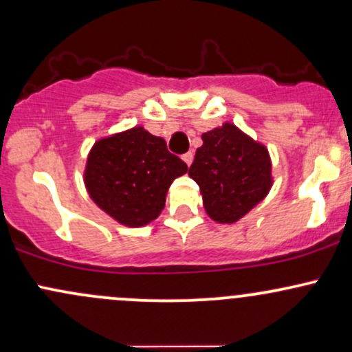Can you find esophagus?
Here are the masks:
<instances>
[{
	"mask_svg": "<svg viewBox=\"0 0 352 352\" xmlns=\"http://www.w3.org/2000/svg\"><path fill=\"white\" fill-rule=\"evenodd\" d=\"M182 158H184V162H185V164H187V165H190V164H192V160H194V153H192V152H187V153H184Z\"/></svg>",
	"mask_w": 352,
	"mask_h": 352,
	"instance_id": "1",
	"label": "esophagus"
}]
</instances>
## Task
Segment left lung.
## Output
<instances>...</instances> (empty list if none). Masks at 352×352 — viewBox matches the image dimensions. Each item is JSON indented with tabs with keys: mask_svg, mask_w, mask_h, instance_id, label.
I'll list each match as a JSON object with an SVG mask.
<instances>
[{
	"mask_svg": "<svg viewBox=\"0 0 352 352\" xmlns=\"http://www.w3.org/2000/svg\"><path fill=\"white\" fill-rule=\"evenodd\" d=\"M188 175L200 187L212 219L232 223L267 195L270 158L265 146L226 123L202 135Z\"/></svg>",
	"mask_w": 352,
	"mask_h": 352,
	"instance_id": "left-lung-1",
	"label": "left lung"
}]
</instances>
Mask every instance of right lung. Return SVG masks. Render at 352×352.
<instances>
[{"mask_svg":"<svg viewBox=\"0 0 352 352\" xmlns=\"http://www.w3.org/2000/svg\"><path fill=\"white\" fill-rule=\"evenodd\" d=\"M187 164L168 152L164 138L135 126L98 140L88 155L85 185L94 202L129 227L157 219L170 184Z\"/></svg>","mask_w":352,"mask_h":352,"instance_id":"right-lung-1","label":"right lung"}]
</instances>
